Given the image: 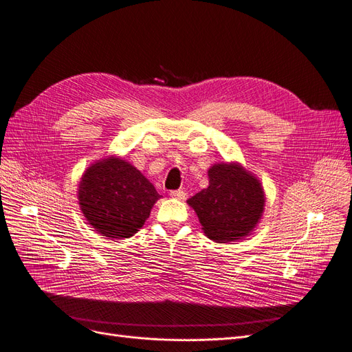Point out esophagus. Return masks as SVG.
<instances>
[{"label": "esophagus", "mask_w": 352, "mask_h": 352, "mask_svg": "<svg viewBox=\"0 0 352 352\" xmlns=\"http://www.w3.org/2000/svg\"><path fill=\"white\" fill-rule=\"evenodd\" d=\"M169 196L174 199H178V200H186L187 192L184 190H173L171 192H169Z\"/></svg>", "instance_id": "esophagus-1"}]
</instances>
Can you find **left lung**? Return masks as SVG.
<instances>
[{"mask_svg":"<svg viewBox=\"0 0 352 352\" xmlns=\"http://www.w3.org/2000/svg\"><path fill=\"white\" fill-rule=\"evenodd\" d=\"M209 187L188 199L206 236L214 243L241 240L262 218L265 192L260 181L238 164L209 168Z\"/></svg>","mask_w":352,"mask_h":352,"instance_id":"obj_1","label":"left lung"}]
</instances>
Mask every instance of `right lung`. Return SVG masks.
Segmentation results:
<instances>
[{"label":"right lung","instance_id":"add662e5","mask_svg":"<svg viewBox=\"0 0 352 352\" xmlns=\"http://www.w3.org/2000/svg\"><path fill=\"white\" fill-rule=\"evenodd\" d=\"M160 197L139 169L116 156L90 165L78 184V205L85 218L111 240L138 232Z\"/></svg>","mask_w":352,"mask_h":352}]
</instances>
